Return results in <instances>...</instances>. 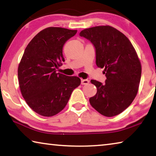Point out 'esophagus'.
<instances>
[{"label":"esophagus","mask_w":156,"mask_h":156,"mask_svg":"<svg viewBox=\"0 0 156 156\" xmlns=\"http://www.w3.org/2000/svg\"><path fill=\"white\" fill-rule=\"evenodd\" d=\"M89 80L88 79H82L81 80V84H83V85H84V84H89Z\"/></svg>","instance_id":"1"}]
</instances>
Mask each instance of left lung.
Listing matches in <instances>:
<instances>
[{"label": "left lung", "instance_id": "8db88e82", "mask_svg": "<svg viewBox=\"0 0 156 156\" xmlns=\"http://www.w3.org/2000/svg\"><path fill=\"white\" fill-rule=\"evenodd\" d=\"M96 51V63L104 68V84L95 80L91 83L97 93L89 102L97 112L112 117L125 111L138 93L142 68L134 47L120 31L111 26H97L80 31Z\"/></svg>", "mask_w": 156, "mask_h": 156}]
</instances>
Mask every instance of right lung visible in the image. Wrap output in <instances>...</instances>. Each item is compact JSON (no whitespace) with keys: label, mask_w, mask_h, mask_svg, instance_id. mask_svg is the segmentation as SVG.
Listing matches in <instances>:
<instances>
[{"label":"right lung","mask_w":156,"mask_h":156,"mask_svg":"<svg viewBox=\"0 0 156 156\" xmlns=\"http://www.w3.org/2000/svg\"><path fill=\"white\" fill-rule=\"evenodd\" d=\"M76 33L62 27L46 28L25 49L18 69L20 91L31 109L41 115L50 117L61 112L80 84L76 76L56 73L65 62L63 46Z\"/></svg>","instance_id":"1"}]
</instances>
